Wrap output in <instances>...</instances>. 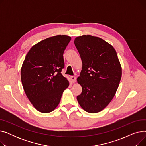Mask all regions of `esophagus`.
Returning a JSON list of instances; mask_svg holds the SVG:
<instances>
[{"mask_svg":"<svg viewBox=\"0 0 146 146\" xmlns=\"http://www.w3.org/2000/svg\"><path fill=\"white\" fill-rule=\"evenodd\" d=\"M70 79L72 80V82L73 83H74L76 82V78L74 76H70Z\"/></svg>","mask_w":146,"mask_h":146,"instance_id":"34e87169","label":"esophagus"}]
</instances>
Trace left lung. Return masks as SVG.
Masks as SVG:
<instances>
[{"instance_id":"left-lung-1","label":"left lung","mask_w":146,"mask_h":146,"mask_svg":"<svg viewBox=\"0 0 146 146\" xmlns=\"http://www.w3.org/2000/svg\"><path fill=\"white\" fill-rule=\"evenodd\" d=\"M74 43L82 61L77 79L82 92L78 101L87 112H99L112 101L121 79L117 52L109 43L90 35L76 37Z\"/></svg>"}]
</instances>
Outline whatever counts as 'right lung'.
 Returning a JSON list of instances; mask_svg holds the SVG:
<instances>
[{"mask_svg":"<svg viewBox=\"0 0 146 146\" xmlns=\"http://www.w3.org/2000/svg\"><path fill=\"white\" fill-rule=\"evenodd\" d=\"M71 37L58 35L33 45L23 62L21 77L30 102L40 112L49 113L59 104L69 86L61 73L64 67L63 53Z\"/></svg>","mask_w":146,"mask_h":146,"instance_id":"obj_1","label":"right lung"}]
</instances>
